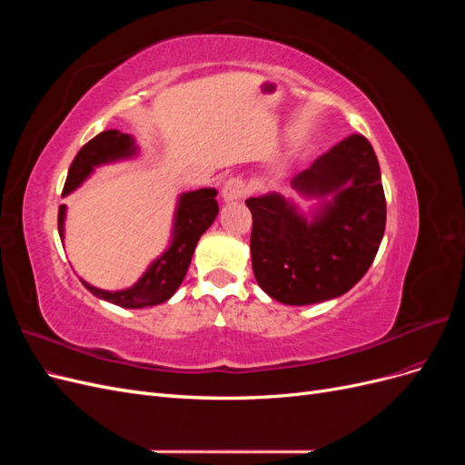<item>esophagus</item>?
<instances>
[{
  "instance_id": "34e87169",
  "label": "esophagus",
  "mask_w": 465,
  "mask_h": 465,
  "mask_svg": "<svg viewBox=\"0 0 465 465\" xmlns=\"http://www.w3.org/2000/svg\"><path fill=\"white\" fill-rule=\"evenodd\" d=\"M221 193H223V200H224V202H238V200H242L244 195H246V184H244V180H242V178H229V180L223 184Z\"/></svg>"
}]
</instances>
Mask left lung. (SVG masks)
Wrapping results in <instances>:
<instances>
[{
	"label": "left lung",
	"instance_id": "8db88e82",
	"mask_svg": "<svg viewBox=\"0 0 465 465\" xmlns=\"http://www.w3.org/2000/svg\"><path fill=\"white\" fill-rule=\"evenodd\" d=\"M311 215L281 193L246 200L252 213V270L272 299L316 304L353 289L382 242L386 198L369 139L351 135L292 178Z\"/></svg>",
	"mask_w": 465,
	"mask_h": 465
}]
</instances>
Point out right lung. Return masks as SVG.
<instances>
[{
  "label": "right lung",
  "instance_id": "obj_1",
  "mask_svg": "<svg viewBox=\"0 0 465 465\" xmlns=\"http://www.w3.org/2000/svg\"><path fill=\"white\" fill-rule=\"evenodd\" d=\"M137 151L139 147L135 145V139L130 134H122L118 130L98 134L87 145L81 147L72 166H69L62 195H69L74 190H77L83 182L94 173V168L108 163L134 159ZM215 195V188H202L178 195L173 221V234L168 248L157 260H153L149 263L145 273L139 277L137 283H134L132 287L122 291H104L93 287L83 279L81 283L85 285L94 297L122 308H145L166 302L176 292L182 281H184L198 241L219 213ZM65 211L67 207L60 205L58 231L62 241L65 234Z\"/></svg>",
  "mask_w": 465,
  "mask_h": 465
}]
</instances>
